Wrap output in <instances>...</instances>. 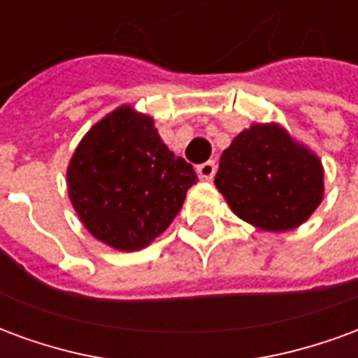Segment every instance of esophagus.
Here are the masks:
<instances>
[{"instance_id":"obj_1","label":"esophagus","mask_w":358,"mask_h":358,"mask_svg":"<svg viewBox=\"0 0 358 358\" xmlns=\"http://www.w3.org/2000/svg\"><path fill=\"white\" fill-rule=\"evenodd\" d=\"M215 172H217V164H215V161H207V163H203L197 166V176L201 180H213Z\"/></svg>"}]
</instances>
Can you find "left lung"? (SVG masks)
<instances>
[{
  "label": "left lung",
  "instance_id": "obj_1",
  "mask_svg": "<svg viewBox=\"0 0 358 358\" xmlns=\"http://www.w3.org/2000/svg\"><path fill=\"white\" fill-rule=\"evenodd\" d=\"M322 164L278 124H255L234 138L215 176L218 192L249 224L284 232L322 201Z\"/></svg>",
  "mask_w": 358,
  "mask_h": 358
}]
</instances>
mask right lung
Wrapping results in <instances>:
<instances>
[{"instance_id":"obj_1","label":"right lung","mask_w":358,"mask_h":358,"mask_svg":"<svg viewBox=\"0 0 358 358\" xmlns=\"http://www.w3.org/2000/svg\"><path fill=\"white\" fill-rule=\"evenodd\" d=\"M66 182L90 234L110 248L136 251L171 226L197 174L164 145L151 118L120 107L80 141Z\"/></svg>"}]
</instances>
